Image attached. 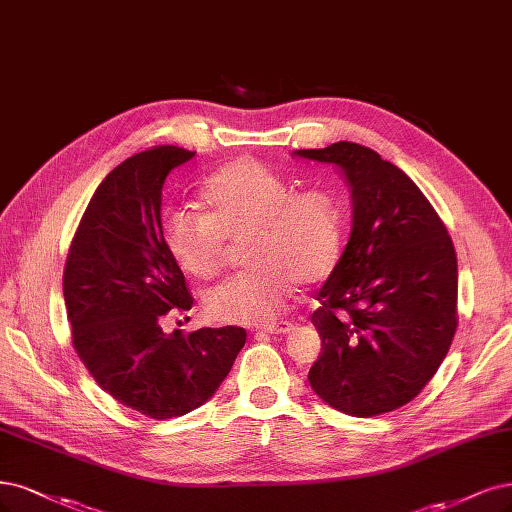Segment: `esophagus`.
Returning a JSON list of instances; mask_svg holds the SVG:
<instances>
[{"mask_svg":"<svg viewBox=\"0 0 512 512\" xmlns=\"http://www.w3.org/2000/svg\"><path fill=\"white\" fill-rule=\"evenodd\" d=\"M294 326L290 324V322H273V324H267V326H260L258 330L260 332H269V334H286V332H290Z\"/></svg>","mask_w":512,"mask_h":512,"instance_id":"esophagus-1","label":"esophagus"}]
</instances>
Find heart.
<instances>
[{"mask_svg":"<svg viewBox=\"0 0 512 512\" xmlns=\"http://www.w3.org/2000/svg\"><path fill=\"white\" fill-rule=\"evenodd\" d=\"M207 214L171 209L161 224L167 252L195 279L222 271L228 245L245 243L248 271L205 292L203 311L220 324H264L279 315L294 284L315 286L334 271L343 250V207L324 186L294 182L258 158L243 156L211 175Z\"/></svg>","mask_w":512,"mask_h":512,"instance_id":"heart-1","label":"heart"}]
</instances>
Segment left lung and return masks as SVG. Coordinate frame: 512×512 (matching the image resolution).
<instances>
[{
    "mask_svg": "<svg viewBox=\"0 0 512 512\" xmlns=\"http://www.w3.org/2000/svg\"><path fill=\"white\" fill-rule=\"evenodd\" d=\"M294 156L334 165L351 197V235L317 292L322 354L311 390L354 417L411 402L445 360L457 328V258L445 224L407 173L366 146Z\"/></svg>",
    "mask_w": 512,
    "mask_h": 512,
    "instance_id": "1",
    "label": "left lung"
}]
</instances>
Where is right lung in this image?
<instances>
[{
	"label": "right lung",
	"mask_w": 512,
	"mask_h": 512,
	"mask_svg": "<svg viewBox=\"0 0 512 512\" xmlns=\"http://www.w3.org/2000/svg\"><path fill=\"white\" fill-rule=\"evenodd\" d=\"M195 152L152 146L105 175L69 248L63 296L80 360L112 398L152 419L216 394L245 345L237 326L165 332L192 294L161 235L163 184Z\"/></svg>",
	"instance_id": "add662e5"
}]
</instances>
